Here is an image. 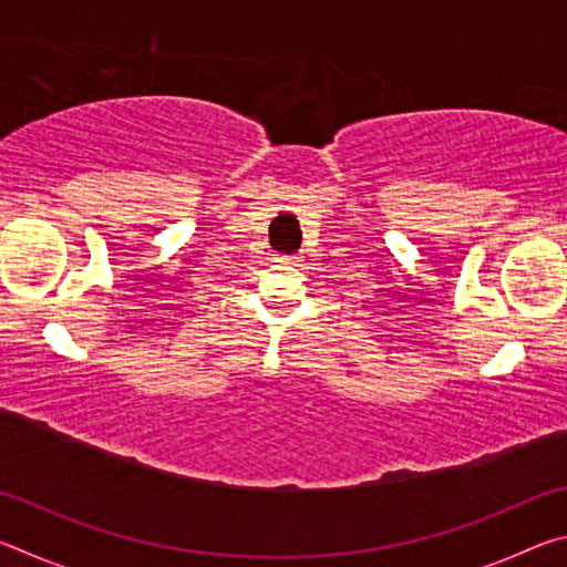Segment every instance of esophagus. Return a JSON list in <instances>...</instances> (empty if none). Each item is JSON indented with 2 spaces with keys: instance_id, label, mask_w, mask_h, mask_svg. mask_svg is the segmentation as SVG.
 <instances>
[{
  "instance_id": "obj_1",
  "label": "esophagus",
  "mask_w": 567,
  "mask_h": 567,
  "mask_svg": "<svg viewBox=\"0 0 567 567\" xmlns=\"http://www.w3.org/2000/svg\"><path fill=\"white\" fill-rule=\"evenodd\" d=\"M277 262H282V265H297L300 262V257H295V255H290V257H277Z\"/></svg>"
}]
</instances>
